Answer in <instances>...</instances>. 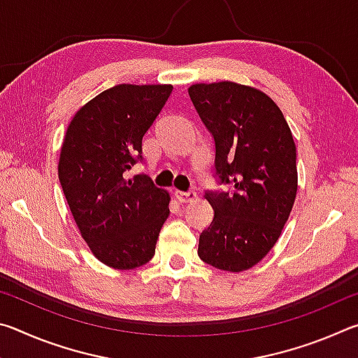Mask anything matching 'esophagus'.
Instances as JSON below:
<instances>
[{
  "label": "esophagus",
  "mask_w": 358,
  "mask_h": 358,
  "mask_svg": "<svg viewBox=\"0 0 358 358\" xmlns=\"http://www.w3.org/2000/svg\"><path fill=\"white\" fill-rule=\"evenodd\" d=\"M175 199H177L180 203H189L192 201H196L197 194L194 191H175Z\"/></svg>",
  "instance_id": "1"
}]
</instances>
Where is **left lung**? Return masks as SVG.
<instances>
[{"label": "left lung", "mask_w": 358, "mask_h": 358, "mask_svg": "<svg viewBox=\"0 0 358 358\" xmlns=\"http://www.w3.org/2000/svg\"><path fill=\"white\" fill-rule=\"evenodd\" d=\"M215 137V169L234 192H207L213 222L199 238V257L230 273L259 264L280 238L294 207L299 175L292 132L275 101L235 82L187 88Z\"/></svg>", "instance_id": "1"}]
</instances>
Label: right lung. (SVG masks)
Here are the masks:
<instances>
[{"label": "right lung", "mask_w": 358, "mask_h": 358, "mask_svg": "<svg viewBox=\"0 0 358 358\" xmlns=\"http://www.w3.org/2000/svg\"><path fill=\"white\" fill-rule=\"evenodd\" d=\"M172 85L121 83L78 108L66 131L58 178L82 238L117 270L150 262L171 196L147 175L126 180Z\"/></svg>", "instance_id": "obj_1"}]
</instances>
